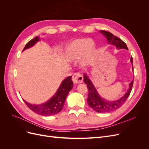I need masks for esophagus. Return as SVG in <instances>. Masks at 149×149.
<instances>
[{
    "label": "esophagus",
    "mask_w": 149,
    "mask_h": 149,
    "mask_svg": "<svg viewBox=\"0 0 149 149\" xmlns=\"http://www.w3.org/2000/svg\"><path fill=\"white\" fill-rule=\"evenodd\" d=\"M72 80L74 84L81 83L83 81V76L79 73H76L72 76Z\"/></svg>",
    "instance_id": "obj_1"
}]
</instances>
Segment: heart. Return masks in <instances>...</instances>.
<instances>
[{"instance_id": "obj_1", "label": "heart", "mask_w": 149, "mask_h": 149, "mask_svg": "<svg viewBox=\"0 0 149 149\" xmlns=\"http://www.w3.org/2000/svg\"><path fill=\"white\" fill-rule=\"evenodd\" d=\"M95 48V44L88 38H80L74 40L71 44L68 52V56L71 61L79 59L83 56V63L91 58Z\"/></svg>"}]
</instances>
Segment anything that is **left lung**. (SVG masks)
Segmentation results:
<instances>
[{
  "mask_svg": "<svg viewBox=\"0 0 149 149\" xmlns=\"http://www.w3.org/2000/svg\"><path fill=\"white\" fill-rule=\"evenodd\" d=\"M100 31L105 35L109 43L111 45H115L118 49H128L125 43H124L119 38L117 37L116 36H114L112 33L109 32V31L104 30H101ZM130 61H131L132 64L133 65L132 57L130 58ZM84 82L87 84L88 89L89 91L87 101L90 107L97 112H109L118 109V108L120 107L125 103L127 99L129 96L130 92L132 91L134 80L130 83L129 90L125 94V95L122 97L120 100L114 101H107L103 100L101 97H100V96L97 93L96 89L94 88L91 81L86 74L84 76Z\"/></svg>",
  "mask_w": 149,
  "mask_h": 149,
  "instance_id": "left-lung-1",
  "label": "left lung"
}]
</instances>
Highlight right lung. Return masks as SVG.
I'll use <instances>...</instances> for the list:
<instances>
[{
    "label": "right lung",
    "mask_w": 149,
    "mask_h": 149,
    "mask_svg": "<svg viewBox=\"0 0 149 149\" xmlns=\"http://www.w3.org/2000/svg\"><path fill=\"white\" fill-rule=\"evenodd\" d=\"M39 37H36L26 44L23 51L27 49L39 41ZM73 87V83L71 80V76H68L63 81L57 92L48 102L40 105H32L24 101L30 109L38 114L42 116H53L56 114L61 111L64 106L66 96L70 90Z\"/></svg>",
    "instance_id": "right-lung-1"
}]
</instances>
